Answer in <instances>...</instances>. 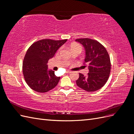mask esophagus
Instances as JSON below:
<instances>
[{
	"mask_svg": "<svg viewBox=\"0 0 134 134\" xmlns=\"http://www.w3.org/2000/svg\"><path fill=\"white\" fill-rule=\"evenodd\" d=\"M71 71H70V70H67L66 71V73H71Z\"/></svg>",
	"mask_w": 134,
	"mask_h": 134,
	"instance_id": "1",
	"label": "esophagus"
}]
</instances>
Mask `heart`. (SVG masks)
<instances>
[{"label":"heart","mask_w":134,"mask_h":134,"mask_svg":"<svg viewBox=\"0 0 134 134\" xmlns=\"http://www.w3.org/2000/svg\"><path fill=\"white\" fill-rule=\"evenodd\" d=\"M80 48L81 49H82V47H81V46L79 45V44H77V43H74L73 44H72L71 46V49H73V48Z\"/></svg>","instance_id":"b5f03b06"}]
</instances>
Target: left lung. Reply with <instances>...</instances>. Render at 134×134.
<instances>
[{"label": "left lung", "mask_w": 134, "mask_h": 134, "mask_svg": "<svg viewBox=\"0 0 134 134\" xmlns=\"http://www.w3.org/2000/svg\"><path fill=\"white\" fill-rule=\"evenodd\" d=\"M75 41L84 47L86 56L84 63L88 65L89 70L87 76L79 73L76 83L87 92L96 91L106 83L110 74L111 61L108 52L96 40L85 38L76 39Z\"/></svg>", "instance_id": "left-lung-1"}]
</instances>
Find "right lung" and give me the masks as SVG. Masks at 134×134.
<instances>
[{
    "label": "right lung",
    "mask_w": 134,
    "mask_h": 134,
    "mask_svg": "<svg viewBox=\"0 0 134 134\" xmlns=\"http://www.w3.org/2000/svg\"><path fill=\"white\" fill-rule=\"evenodd\" d=\"M67 39H43L34 43L28 48L23 59V73L28 86L39 93H45L54 88L60 77L55 71L48 70L47 63Z\"/></svg>",
    "instance_id": "obj_1"
}]
</instances>
